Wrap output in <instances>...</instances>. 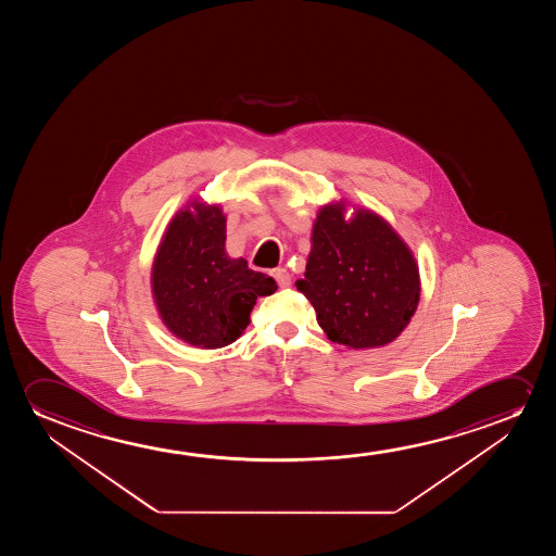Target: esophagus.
<instances>
[{
	"label": "esophagus",
	"instance_id": "esophagus-1",
	"mask_svg": "<svg viewBox=\"0 0 556 556\" xmlns=\"http://www.w3.org/2000/svg\"><path fill=\"white\" fill-rule=\"evenodd\" d=\"M271 275H274L275 281H277V285L281 287V289H287V287H290V274L285 269V267H277V269H274L271 271Z\"/></svg>",
	"mask_w": 556,
	"mask_h": 556
}]
</instances>
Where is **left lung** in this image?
Instances as JSON below:
<instances>
[{
    "label": "left lung",
    "mask_w": 556,
    "mask_h": 556,
    "mask_svg": "<svg viewBox=\"0 0 556 556\" xmlns=\"http://www.w3.org/2000/svg\"><path fill=\"white\" fill-rule=\"evenodd\" d=\"M296 287L328 338L353 350L393 342L419 300L418 266L401 237L368 211L343 220L342 205L320 208Z\"/></svg>",
    "instance_id": "1"
}]
</instances>
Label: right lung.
I'll return each instance as SVG.
<instances>
[{"mask_svg":"<svg viewBox=\"0 0 556 556\" xmlns=\"http://www.w3.org/2000/svg\"><path fill=\"white\" fill-rule=\"evenodd\" d=\"M168 224L153 262L152 287L161 319L195 348L236 342L258 296L277 290L274 277L249 269L226 252V218L218 206L193 203Z\"/></svg>","mask_w":556,"mask_h":556,"instance_id":"right-lung-1","label":"right lung"}]
</instances>
